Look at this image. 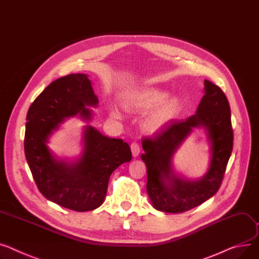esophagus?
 I'll return each mask as SVG.
<instances>
[{"label": "esophagus", "mask_w": 259, "mask_h": 259, "mask_svg": "<svg viewBox=\"0 0 259 259\" xmlns=\"http://www.w3.org/2000/svg\"><path fill=\"white\" fill-rule=\"evenodd\" d=\"M131 152H132V155L134 157H137L139 156V154L141 152V147L140 145L137 143H132L131 144Z\"/></svg>", "instance_id": "esophagus-1"}]
</instances>
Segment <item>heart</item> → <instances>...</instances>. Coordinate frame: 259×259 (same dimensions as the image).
Returning <instances> with one entry per match:
<instances>
[{"label": "heart", "mask_w": 259, "mask_h": 259, "mask_svg": "<svg viewBox=\"0 0 259 259\" xmlns=\"http://www.w3.org/2000/svg\"><path fill=\"white\" fill-rule=\"evenodd\" d=\"M168 94L157 89H137L130 91L122 98V106L129 112L143 113L154 110L147 114L143 120V128L148 133H155L173 120L181 109V102L178 98H170L166 101ZM111 114L119 117L116 108H111Z\"/></svg>", "instance_id": "1"}]
</instances>
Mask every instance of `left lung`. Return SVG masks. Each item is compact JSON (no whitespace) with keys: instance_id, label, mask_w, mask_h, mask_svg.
<instances>
[{"instance_id":"obj_1","label":"left lung","mask_w":259,"mask_h":259,"mask_svg":"<svg viewBox=\"0 0 259 259\" xmlns=\"http://www.w3.org/2000/svg\"><path fill=\"white\" fill-rule=\"evenodd\" d=\"M204 93L196 113L186 119L173 120L152 137L143 139L147 165V192L153 207L168 213H180L197 207L219 191L233 147L229 102L218 85L204 80ZM195 127H204L211 144V163L200 180L178 177L172 156Z\"/></svg>"}]
</instances>
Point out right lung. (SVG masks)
Here are the masks:
<instances>
[{"instance_id": "add662e5", "label": "right lung", "mask_w": 259, "mask_h": 259, "mask_svg": "<svg viewBox=\"0 0 259 259\" xmlns=\"http://www.w3.org/2000/svg\"><path fill=\"white\" fill-rule=\"evenodd\" d=\"M98 98L85 74H71L52 82L34 100L27 113L25 155L39 192L48 200L75 211H90L104 202L112 171L132 159L130 147L86 125L83 151L73 162L59 159L48 147L59 125L79 114L91 122Z\"/></svg>"}]
</instances>
